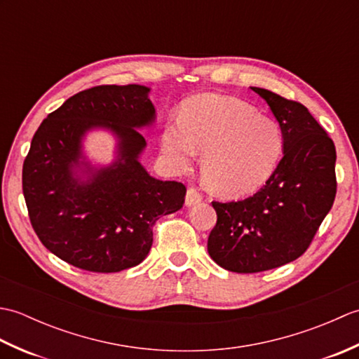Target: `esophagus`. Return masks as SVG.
I'll return each instance as SVG.
<instances>
[{"mask_svg":"<svg viewBox=\"0 0 359 359\" xmlns=\"http://www.w3.org/2000/svg\"><path fill=\"white\" fill-rule=\"evenodd\" d=\"M199 202H202V194L199 193V189H196V188H188L185 203L188 205V207H193V205L199 203Z\"/></svg>","mask_w":359,"mask_h":359,"instance_id":"obj_1","label":"esophagus"}]
</instances>
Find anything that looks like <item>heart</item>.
Returning <instances> with one entry per match:
<instances>
[{
    "mask_svg": "<svg viewBox=\"0 0 359 359\" xmlns=\"http://www.w3.org/2000/svg\"><path fill=\"white\" fill-rule=\"evenodd\" d=\"M203 152L202 172L211 191L242 197L257 191L276 171L284 135L276 121L233 97L215 94L191 98L180 123L166 125L162 152L175 171H187Z\"/></svg>",
    "mask_w": 359,
    "mask_h": 359,
    "instance_id": "heart-1",
    "label": "heart"
}]
</instances>
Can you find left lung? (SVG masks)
I'll use <instances>...</instances> for the list:
<instances>
[{"mask_svg":"<svg viewBox=\"0 0 359 359\" xmlns=\"http://www.w3.org/2000/svg\"><path fill=\"white\" fill-rule=\"evenodd\" d=\"M270 106L284 135V157L259 191L239 202H212L217 222L208 253L222 269L257 273L304 255L337 196L334 143L306 106L251 88Z\"/></svg>","mask_w":359,"mask_h":359,"instance_id":"obj_1","label":"left lung"}]
</instances>
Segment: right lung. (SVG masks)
<instances>
[{"mask_svg":"<svg viewBox=\"0 0 359 359\" xmlns=\"http://www.w3.org/2000/svg\"><path fill=\"white\" fill-rule=\"evenodd\" d=\"M142 85L95 86L43 120L22 165L30 224L50 253L77 269L116 273L139 265L160 216L182 208L187 188L158 180L140 163L156 108ZM116 139V158L95 167L82 151L88 132Z\"/></svg>","mask_w":359,"mask_h":359,"instance_id":"1","label":"right lung"}]
</instances>
